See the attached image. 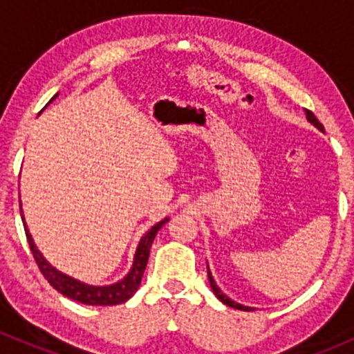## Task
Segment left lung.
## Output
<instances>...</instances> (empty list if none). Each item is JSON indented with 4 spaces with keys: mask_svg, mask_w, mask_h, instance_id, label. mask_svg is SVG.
I'll list each match as a JSON object with an SVG mask.
<instances>
[{
    "mask_svg": "<svg viewBox=\"0 0 354 354\" xmlns=\"http://www.w3.org/2000/svg\"><path fill=\"white\" fill-rule=\"evenodd\" d=\"M306 120L310 121V123L313 124V127H317L319 128L320 131H324V127H322V123H320L319 120H317L315 118V114L312 113V111H308L306 109ZM207 274H209V283H210V288H212V291H214V295L217 296V299H221V301L224 303V305H227V306H231V308H236V310H243V312H252V306H245V305H240V303H236V301H233V299L231 298H227L226 295H224L223 291H221L219 289V286H217L216 284V281H214V277H212V274H210V270H209V266H207Z\"/></svg>",
    "mask_w": 354,
    "mask_h": 354,
    "instance_id": "obj_1",
    "label": "left lung"
}]
</instances>
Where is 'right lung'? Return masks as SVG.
Wrapping results in <instances>:
<instances>
[{"instance_id":"right-lung-1","label":"right lung","mask_w":354,"mask_h":354,"mask_svg":"<svg viewBox=\"0 0 354 354\" xmlns=\"http://www.w3.org/2000/svg\"><path fill=\"white\" fill-rule=\"evenodd\" d=\"M56 97H58V94H56L51 101H55ZM20 214H22V207H20ZM22 221H24L25 234H27L28 246H30V252L32 255H34L35 263H37L42 276L48 279V283L51 284L56 291L62 292V295L66 296V298L75 299V301L78 303H84V305L111 306V305H120V303H124L127 299H130L131 296L135 295V291H137L138 286H140V281H142V276H144L145 267H147L152 241H154L157 231H159L169 219H167V217L166 219H162L160 223H157L156 226H152L151 230L142 236L140 243L137 246V252H135L133 266H131L130 272H128L123 279L118 281V283L114 284H109V286H91V284L80 283V281L73 279V277L56 270L55 267H53L51 263L42 257V253L39 252L37 246L34 245V240H32L30 233H28L24 217Z\"/></svg>"}]
</instances>
